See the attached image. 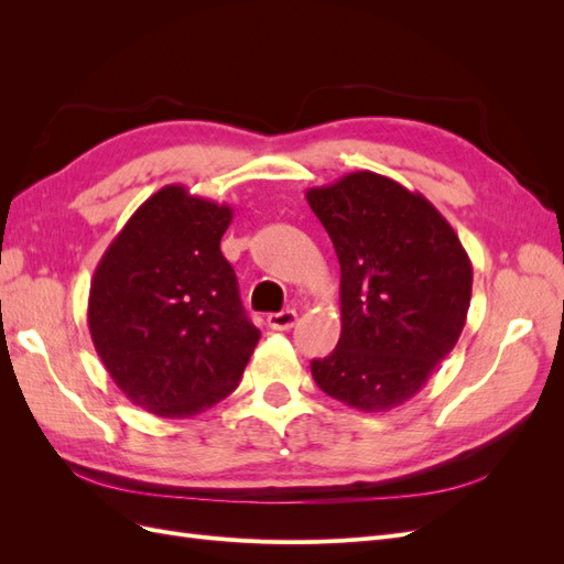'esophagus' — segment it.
<instances>
[{"instance_id": "34e87169", "label": "esophagus", "mask_w": 564, "mask_h": 564, "mask_svg": "<svg viewBox=\"0 0 564 564\" xmlns=\"http://www.w3.org/2000/svg\"><path fill=\"white\" fill-rule=\"evenodd\" d=\"M296 319L299 315L294 311H282V313H270L265 322L272 332H289L296 324Z\"/></svg>"}]
</instances>
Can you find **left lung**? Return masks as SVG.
Returning a JSON list of instances; mask_svg holds the SVG:
<instances>
[{
    "label": "left lung",
    "instance_id": "obj_1",
    "mask_svg": "<svg viewBox=\"0 0 564 564\" xmlns=\"http://www.w3.org/2000/svg\"><path fill=\"white\" fill-rule=\"evenodd\" d=\"M340 265V338L313 360L329 398L388 412L425 386L464 332L473 265L433 204L398 181L352 172L305 193Z\"/></svg>",
    "mask_w": 564,
    "mask_h": 564
}]
</instances>
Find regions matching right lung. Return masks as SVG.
Masks as SVG:
<instances>
[{
    "label": "right lung",
    "mask_w": 564,
    "mask_h": 564,
    "mask_svg": "<svg viewBox=\"0 0 564 564\" xmlns=\"http://www.w3.org/2000/svg\"><path fill=\"white\" fill-rule=\"evenodd\" d=\"M230 220L226 204L164 185L94 272L96 352L117 388L155 416L187 419L226 400L261 338L220 253Z\"/></svg>",
    "instance_id": "obj_1"
}]
</instances>
